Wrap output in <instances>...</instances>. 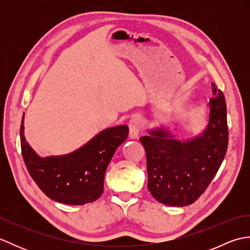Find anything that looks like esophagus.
Here are the masks:
<instances>
[{
	"label": "esophagus",
	"instance_id": "esophagus-1",
	"mask_svg": "<svg viewBox=\"0 0 250 250\" xmlns=\"http://www.w3.org/2000/svg\"><path fill=\"white\" fill-rule=\"evenodd\" d=\"M129 129H130L129 135L131 139H136V137L139 136L142 129V120L139 116H134L133 118L130 120Z\"/></svg>",
	"mask_w": 250,
	"mask_h": 250
}]
</instances>
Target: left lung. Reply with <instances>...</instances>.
Masks as SVG:
<instances>
[{
  "label": "left lung",
  "instance_id": "obj_1",
  "mask_svg": "<svg viewBox=\"0 0 250 250\" xmlns=\"http://www.w3.org/2000/svg\"><path fill=\"white\" fill-rule=\"evenodd\" d=\"M213 86L209 119L202 134L175 140L166 128L142 136L147 158L148 190L158 202L169 206L192 204L204 193L224 161L229 132L227 105L220 89Z\"/></svg>",
  "mask_w": 250,
  "mask_h": 250
}]
</instances>
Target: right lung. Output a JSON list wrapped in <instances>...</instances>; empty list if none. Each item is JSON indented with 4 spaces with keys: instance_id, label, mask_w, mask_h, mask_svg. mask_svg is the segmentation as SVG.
Returning <instances> with one entry per match:
<instances>
[{
    "instance_id": "1",
    "label": "right lung",
    "mask_w": 250,
    "mask_h": 250,
    "mask_svg": "<svg viewBox=\"0 0 250 250\" xmlns=\"http://www.w3.org/2000/svg\"><path fill=\"white\" fill-rule=\"evenodd\" d=\"M23 130L22 117L21 152L31 177L48 198L70 205H83L100 198L106 168L129 133L125 125L108 128L68 155L41 158L25 141Z\"/></svg>"
}]
</instances>
